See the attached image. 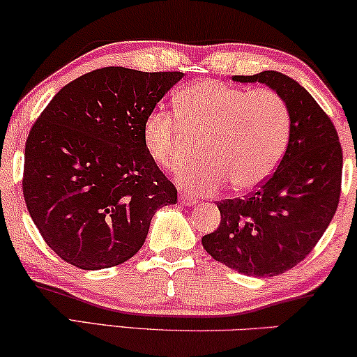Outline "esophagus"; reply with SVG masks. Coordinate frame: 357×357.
<instances>
[{"label": "esophagus", "mask_w": 357, "mask_h": 357, "mask_svg": "<svg viewBox=\"0 0 357 357\" xmlns=\"http://www.w3.org/2000/svg\"><path fill=\"white\" fill-rule=\"evenodd\" d=\"M178 198H180V203L187 204V206H193V204L198 203V199L195 198L192 193H187V192H180Z\"/></svg>", "instance_id": "34e87169"}]
</instances>
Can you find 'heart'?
Returning a JSON list of instances; mask_svg holds the SVG:
<instances>
[{"mask_svg":"<svg viewBox=\"0 0 357 357\" xmlns=\"http://www.w3.org/2000/svg\"><path fill=\"white\" fill-rule=\"evenodd\" d=\"M177 116L153 110L143 121V143L151 159L177 172L203 138V160L180 175L198 193H214L226 182L243 193L265 182L280 164L289 139L291 116L276 91H250L216 79H199L175 97Z\"/></svg>","mask_w":357,"mask_h":357,"instance_id":"1","label":"heart"}]
</instances>
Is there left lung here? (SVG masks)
<instances>
[{
    "mask_svg": "<svg viewBox=\"0 0 357 357\" xmlns=\"http://www.w3.org/2000/svg\"><path fill=\"white\" fill-rule=\"evenodd\" d=\"M265 82L284 99L289 143L278 169L245 198L218 203L221 224L203 236L214 260L248 276H276L314 250L333 219L341 195L343 151L336 128L314 97L278 71L232 76Z\"/></svg>",
    "mask_w": 357,
    "mask_h": 357,
    "instance_id": "8db88e82",
    "label": "left lung"
}]
</instances>
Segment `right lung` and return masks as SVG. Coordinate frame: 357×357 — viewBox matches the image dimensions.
Listing matches in <instances>:
<instances>
[{"mask_svg":"<svg viewBox=\"0 0 357 357\" xmlns=\"http://www.w3.org/2000/svg\"><path fill=\"white\" fill-rule=\"evenodd\" d=\"M180 71L107 66L56 92L26 141L22 192L47 245L81 270L120 265L143 247L177 188L151 159L143 121Z\"/></svg>","mask_w":357,"mask_h":357,"instance_id":"right-lung-1","label":"right lung"}]
</instances>
